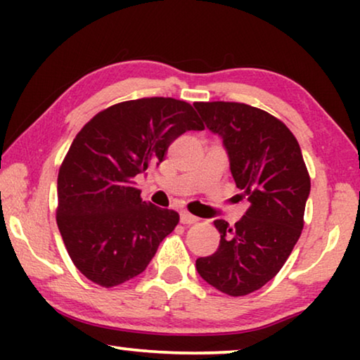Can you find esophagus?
I'll list each match as a JSON object with an SVG mask.
<instances>
[{"label": "esophagus", "mask_w": 360, "mask_h": 360, "mask_svg": "<svg viewBox=\"0 0 360 360\" xmlns=\"http://www.w3.org/2000/svg\"><path fill=\"white\" fill-rule=\"evenodd\" d=\"M180 221L184 224H195L196 221H198V218H196V216H193V214H190L188 211H181V213H180Z\"/></svg>", "instance_id": "obj_1"}]
</instances>
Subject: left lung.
<instances>
[{"label":"left lung","instance_id":"8db88e82","mask_svg":"<svg viewBox=\"0 0 360 360\" xmlns=\"http://www.w3.org/2000/svg\"><path fill=\"white\" fill-rule=\"evenodd\" d=\"M206 127L223 139L236 186L249 201L234 226L216 219L218 250L196 259L205 282L231 297L262 288L287 262L303 229L309 175L292 131L244 103H196Z\"/></svg>","mask_w":360,"mask_h":360}]
</instances>
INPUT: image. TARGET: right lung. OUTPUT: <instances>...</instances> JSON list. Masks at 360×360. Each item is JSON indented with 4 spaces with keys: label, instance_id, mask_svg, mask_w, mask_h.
Instances as JSON below:
<instances>
[{
    "label": "right lung",
    "instance_id": "1",
    "mask_svg": "<svg viewBox=\"0 0 360 360\" xmlns=\"http://www.w3.org/2000/svg\"><path fill=\"white\" fill-rule=\"evenodd\" d=\"M203 129L191 105L160 96L117 103L82 127L58 170L57 226L88 280L111 288L144 272L180 216L142 200L134 179Z\"/></svg>",
    "mask_w": 360,
    "mask_h": 360
}]
</instances>
